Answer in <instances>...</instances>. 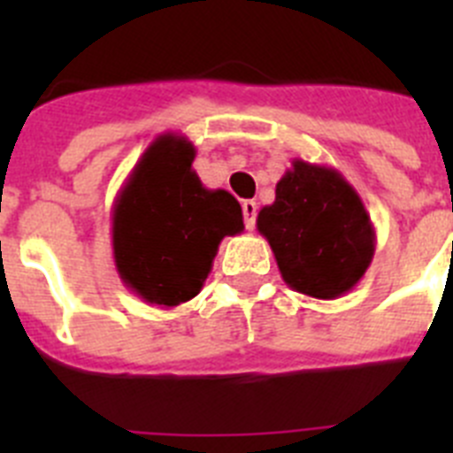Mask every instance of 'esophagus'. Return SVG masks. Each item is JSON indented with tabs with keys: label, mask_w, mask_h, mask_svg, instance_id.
Instances as JSON below:
<instances>
[{
	"label": "esophagus",
	"mask_w": 453,
	"mask_h": 453,
	"mask_svg": "<svg viewBox=\"0 0 453 453\" xmlns=\"http://www.w3.org/2000/svg\"><path fill=\"white\" fill-rule=\"evenodd\" d=\"M256 213H258V206H256L254 199H247V202H242V215H245L247 231H251L256 226Z\"/></svg>",
	"instance_id": "34e87169"
}]
</instances>
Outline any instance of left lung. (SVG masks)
<instances>
[{
	"label": "left lung",
	"instance_id": "obj_1",
	"mask_svg": "<svg viewBox=\"0 0 453 453\" xmlns=\"http://www.w3.org/2000/svg\"><path fill=\"white\" fill-rule=\"evenodd\" d=\"M256 226L270 242L283 281L308 297H342L374 258V224L361 195L335 167L303 158H292Z\"/></svg>",
	"mask_w": 453,
	"mask_h": 453
}]
</instances>
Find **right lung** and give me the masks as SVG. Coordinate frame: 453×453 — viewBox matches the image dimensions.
I'll return each mask as SVG.
<instances>
[{"instance_id": "right-lung-1", "label": "right lung", "mask_w": 453, "mask_h": 453, "mask_svg": "<svg viewBox=\"0 0 453 453\" xmlns=\"http://www.w3.org/2000/svg\"><path fill=\"white\" fill-rule=\"evenodd\" d=\"M192 161L195 145L186 135H158L115 197V267L150 306L174 308L197 297L219 242L245 229L234 195L208 190Z\"/></svg>"}]
</instances>
